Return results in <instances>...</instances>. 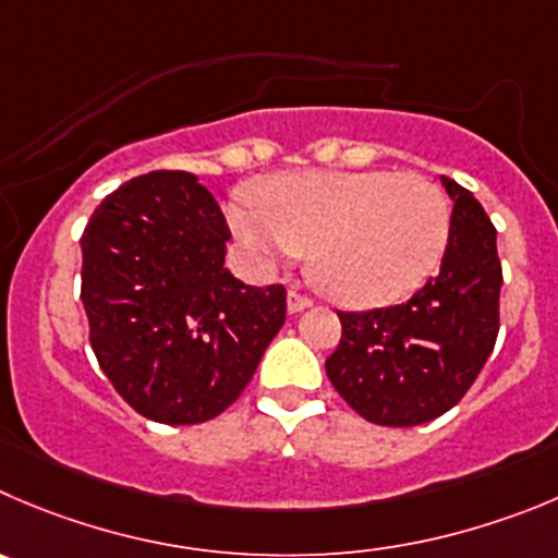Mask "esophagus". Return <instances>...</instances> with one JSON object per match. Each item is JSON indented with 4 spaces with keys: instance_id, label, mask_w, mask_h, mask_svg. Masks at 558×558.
Here are the masks:
<instances>
[{
    "instance_id": "1",
    "label": "esophagus",
    "mask_w": 558,
    "mask_h": 558,
    "mask_svg": "<svg viewBox=\"0 0 558 558\" xmlns=\"http://www.w3.org/2000/svg\"><path fill=\"white\" fill-rule=\"evenodd\" d=\"M312 306V299H306V295H301L299 290L295 288H290V293H288V310L293 312H304V310H310Z\"/></svg>"
}]
</instances>
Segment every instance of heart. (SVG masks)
Here are the masks:
<instances>
[{"instance_id": "1", "label": "heart", "mask_w": 558, "mask_h": 558, "mask_svg": "<svg viewBox=\"0 0 558 558\" xmlns=\"http://www.w3.org/2000/svg\"><path fill=\"white\" fill-rule=\"evenodd\" d=\"M227 210L238 241L263 259L310 254L320 293L353 310L405 299L441 263L452 208L441 185L391 169H301L252 189Z\"/></svg>"}]
</instances>
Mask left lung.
Instances as JSON below:
<instances>
[{"label":"left lung","mask_w":558,"mask_h":558,"mask_svg":"<svg viewBox=\"0 0 558 558\" xmlns=\"http://www.w3.org/2000/svg\"><path fill=\"white\" fill-rule=\"evenodd\" d=\"M441 183L454 208L438 274L405 304L337 312L342 339L326 359L328 380L359 416L384 427L433 422L458 405L498 337L496 227L469 189Z\"/></svg>","instance_id":"obj_1"}]
</instances>
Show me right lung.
I'll use <instances>...</instances> for the list:
<instances>
[{"label":"right lung","instance_id":"right-lung-1","mask_svg":"<svg viewBox=\"0 0 558 558\" xmlns=\"http://www.w3.org/2000/svg\"><path fill=\"white\" fill-rule=\"evenodd\" d=\"M230 227L191 172L111 191L82 235L89 344L117 395L161 424L219 416L252 380L288 315L282 284L225 268Z\"/></svg>","mask_w":558,"mask_h":558}]
</instances>
